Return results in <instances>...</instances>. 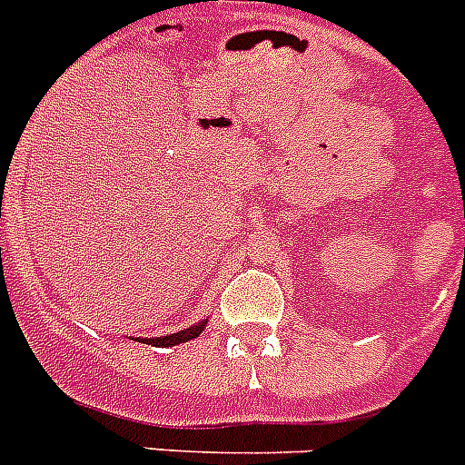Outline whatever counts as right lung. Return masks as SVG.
Here are the masks:
<instances>
[{"mask_svg": "<svg viewBox=\"0 0 465 465\" xmlns=\"http://www.w3.org/2000/svg\"><path fill=\"white\" fill-rule=\"evenodd\" d=\"M204 326H207V319L200 323H195V326H191V328H183V331H179V332H172V335H163V338H149L146 342L153 344V347H174V344H182V342H188V340L197 338V335L204 331Z\"/></svg>", "mask_w": 465, "mask_h": 465, "instance_id": "obj_1", "label": "right lung"}]
</instances>
